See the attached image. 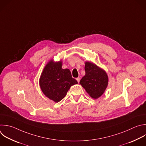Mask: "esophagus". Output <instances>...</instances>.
<instances>
[{"mask_svg":"<svg viewBox=\"0 0 146 146\" xmlns=\"http://www.w3.org/2000/svg\"><path fill=\"white\" fill-rule=\"evenodd\" d=\"M76 80L77 81V82L79 83L80 82V78L79 77H77V78H76Z\"/></svg>","mask_w":146,"mask_h":146,"instance_id":"1","label":"esophagus"}]
</instances>
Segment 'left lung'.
I'll list each match as a JSON object with an SVG mask.
<instances>
[{"instance_id":"1","label":"left lung","mask_w":146,"mask_h":146,"mask_svg":"<svg viewBox=\"0 0 146 146\" xmlns=\"http://www.w3.org/2000/svg\"><path fill=\"white\" fill-rule=\"evenodd\" d=\"M85 75L80 84L93 99H98L104 92L108 82L107 73L93 63L86 62L85 65Z\"/></svg>"}]
</instances>
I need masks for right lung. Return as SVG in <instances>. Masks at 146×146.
<instances>
[{"label":"right lung","instance_id":"right-lung-1","mask_svg":"<svg viewBox=\"0 0 146 146\" xmlns=\"http://www.w3.org/2000/svg\"><path fill=\"white\" fill-rule=\"evenodd\" d=\"M69 69H62V62L50 61L44 68L39 80L40 87L44 95L55 102L66 96L70 86L77 84Z\"/></svg>","mask_w":146,"mask_h":146}]
</instances>
